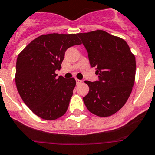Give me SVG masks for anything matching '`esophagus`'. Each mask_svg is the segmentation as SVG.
Here are the masks:
<instances>
[{
  "mask_svg": "<svg viewBox=\"0 0 155 155\" xmlns=\"http://www.w3.org/2000/svg\"><path fill=\"white\" fill-rule=\"evenodd\" d=\"M76 84H80L81 83H82V82H83V81L82 80H80V79H76Z\"/></svg>",
  "mask_w": 155,
  "mask_h": 155,
  "instance_id": "1",
  "label": "esophagus"
}]
</instances>
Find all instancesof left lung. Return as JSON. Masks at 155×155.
<instances>
[{
	"instance_id": "1",
	"label": "left lung",
	"mask_w": 155,
	"mask_h": 155,
	"mask_svg": "<svg viewBox=\"0 0 155 155\" xmlns=\"http://www.w3.org/2000/svg\"><path fill=\"white\" fill-rule=\"evenodd\" d=\"M99 80L85 81L90 91L83 101L88 110L110 117L120 110L131 93L135 80L134 55L124 39L103 30L79 33Z\"/></svg>"
}]
</instances>
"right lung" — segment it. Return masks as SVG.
<instances>
[{
	"label": "right lung",
	"mask_w": 155,
	"mask_h": 155,
	"mask_svg": "<svg viewBox=\"0 0 155 155\" xmlns=\"http://www.w3.org/2000/svg\"><path fill=\"white\" fill-rule=\"evenodd\" d=\"M76 34L42 35L31 41L18 56L15 83L24 103L38 117L56 120L67 111L74 78L56 77L65 51L80 45Z\"/></svg>",
	"instance_id": "right-lung-1"
}]
</instances>
